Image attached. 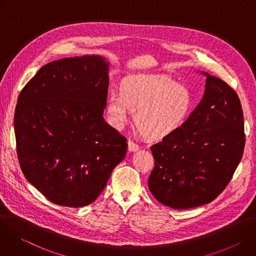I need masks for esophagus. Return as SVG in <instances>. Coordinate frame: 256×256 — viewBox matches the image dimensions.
Wrapping results in <instances>:
<instances>
[{"mask_svg":"<svg viewBox=\"0 0 256 256\" xmlns=\"http://www.w3.org/2000/svg\"><path fill=\"white\" fill-rule=\"evenodd\" d=\"M128 149L130 152H136V151L140 150V147H138V146L136 144H134V142H132L130 140V142H128Z\"/></svg>","mask_w":256,"mask_h":256,"instance_id":"obj_1","label":"esophagus"}]
</instances>
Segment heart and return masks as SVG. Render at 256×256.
I'll use <instances>...</instances> for the list:
<instances>
[{
  "instance_id": "heart-1",
  "label": "heart",
  "mask_w": 256,
  "mask_h": 256,
  "mask_svg": "<svg viewBox=\"0 0 256 256\" xmlns=\"http://www.w3.org/2000/svg\"><path fill=\"white\" fill-rule=\"evenodd\" d=\"M194 108L190 91L162 76H140L122 85V94L112 91L106 110L112 124L122 128L130 112L136 124L149 138L163 140L184 126Z\"/></svg>"
}]
</instances>
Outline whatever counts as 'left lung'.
<instances>
[{
  "instance_id": "obj_1",
  "label": "left lung",
  "mask_w": 256,
  "mask_h": 256,
  "mask_svg": "<svg viewBox=\"0 0 256 256\" xmlns=\"http://www.w3.org/2000/svg\"><path fill=\"white\" fill-rule=\"evenodd\" d=\"M198 72L206 77L200 104L177 132L151 147L155 167L149 190L159 202L176 210L208 204L220 194L245 146L237 94L221 79Z\"/></svg>"
}]
</instances>
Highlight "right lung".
<instances>
[{
    "label": "right lung",
    "mask_w": 256,
    "mask_h": 256,
    "mask_svg": "<svg viewBox=\"0 0 256 256\" xmlns=\"http://www.w3.org/2000/svg\"><path fill=\"white\" fill-rule=\"evenodd\" d=\"M109 66L100 54L48 62L18 97L14 130L21 170L56 204L93 202L126 157V138L103 118Z\"/></svg>",
    "instance_id": "add662e5"
}]
</instances>
